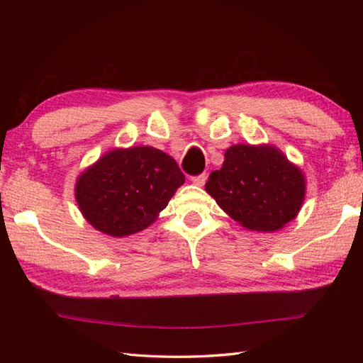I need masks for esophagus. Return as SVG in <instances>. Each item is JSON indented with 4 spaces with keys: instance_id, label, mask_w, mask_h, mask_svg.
<instances>
[{
    "instance_id": "34e87169",
    "label": "esophagus",
    "mask_w": 363,
    "mask_h": 363,
    "mask_svg": "<svg viewBox=\"0 0 363 363\" xmlns=\"http://www.w3.org/2000/svg\"><path fill=\"white\" fill-rule=\"evenodd\" d=\"M206 179H207V176H206V174H198V176H194V177H191V182H194L195 186L203 187L204 184H206Z\"/></svg>"
}]
</instances>
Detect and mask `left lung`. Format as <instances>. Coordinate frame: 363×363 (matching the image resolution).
Listing matches in <instances>:
<instances>
[{"label":"left lung","mask_w":363,"mask_h":363,"mask_svg":"<svg viewBox=\"0 0 363 363\" xmlns=\"http://www.w3.org/2000/svg\"><path fill=\"white\" fill-rule=\"evenodd\" d=\"M206 191L246 229L272 233L296 217L306 196L301 169L272 145H234Z\"/></svg>","instance_id":"1"}]
</instances>
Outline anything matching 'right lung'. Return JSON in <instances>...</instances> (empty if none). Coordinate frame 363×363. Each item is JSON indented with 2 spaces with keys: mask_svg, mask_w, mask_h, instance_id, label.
<instances>
[{
  "mask_svg": "<svg viewBox=\"0 0 363 363\" xmlns=\"http://www.w3.org/2000/svg\"><path fill=\"white\" fill-rule=\"evenodd\" d=\"M186 182L176 160L152 146L112 150L82 172L74 196L91 226L111 237L140 233Z\"/></svg>",
  "mask_w": 363,
  "mask_h": 363,
  "instance_id": "right-lung-1",
  "label": "right lung"
}]
</instances>
